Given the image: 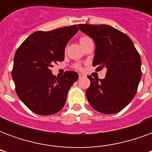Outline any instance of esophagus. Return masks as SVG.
<instances>
[{
  "instance_id": "1",
  "label": "esophagus",
  "mask_w": 152,
  "mask_h": 152,
  "mask_svg": "<svg viewBox=\"0 0 152 152\" xmlns=\"http://www.w3.org/2000/svg\"><path fill=\"white\" fill-rule=\"evenodd\" d=\"M83 76H83L82 74H79V78H80H80H82Z\"/></svg>"
}]
</instances>
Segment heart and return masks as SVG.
Masks as SVG:
<instances>
[{
    "instance_id": "1",
    "label": "heart",
    "mask_w": 152,
    "mask_h": 152,
    "mask_svg": "<svg viewBox=\"0 0 152 152\" xmlns=\"http://www.w3.org/2000/svg\"><path fill=\"white\" fill-rule=\"evenodd\" d=\"M90 40H91V39H90L89 37H87V36H82V37H80L79 39V41L80 43V45H81V46H83L84 45H86L87 42H89ZM76 67H77V68H80V66L77 64V65H76Z\"/></svg>"
}]
</instances>
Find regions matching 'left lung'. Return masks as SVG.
Listing matches in <instances>:
<instances>
[{
	"label": "left lung",
	"mask_w": 152,
	"mask_h": 152,
	"mask_svg": "<svg viewBox=\"0 0 152 152\" xmlns=\"http://www.w3.org/2000/svg\"><path fill=\"white\" fill-rule=\"evenodd\" d=\"M80 30L94 40L93 66L106 68L104 79L88 78L86 97L93 108L103 114H114L132 101L140 82L141 57L127 35L109 25L78 24Z\"/></svg>",
	"instance_id": "8db88e82"
}]
</instances>
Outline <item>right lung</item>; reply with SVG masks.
Instances as JSON below:
<instances>
[{"label":"right lung","mask_w":152,"mask_h":152,"mask_svg":"<svg viewBox=\"0 0 152 152\" xmlns=\"http://www.w3.org/2000/svg\"><path fill=\"white\" fill-rule=\"evenodd\" d=\"M76 25L30 35L16 51L12 78L18 98L38 115L55 114L63 109L68 90L78 80L76 72L66 71L57 78L51 67L64 60L67 42L78 31Z\"/></svg>","instance_id":"1"}]
</instances>
